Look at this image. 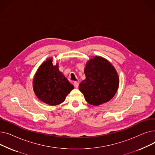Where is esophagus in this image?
Returning <instances> with one entry per match:
<instances>
[{
    "label": "esophagus",
    "mask_w": 155,
    "mask_h": 155,
    "mask_svg": "<svg viewBox=\"0 0 155 155\" xmlns=\"http://www.w3.org/2000/svg\"><path fill=\"white\" fill-rule=\"evenodd\" d=\"M73 85H74V87L75 88H78V85H79V83L78 82H73Z\"/></svg>",
    "instance_id": "obj_1"
}]
</instances>
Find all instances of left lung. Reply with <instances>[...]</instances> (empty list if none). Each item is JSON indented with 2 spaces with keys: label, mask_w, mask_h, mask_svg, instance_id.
<instances>
[{
  "label": "left lung",
  "mask_w": 155,
  "mask_h": 155,
  "mask_svg": "<svg viewBox=\"0 0 155 155\" xmlns=\"http://www.w3.org/2000/svg\"><path fill=\"white\" fill-rule=\"evenodd\" d=\"M85 74L86 78L80 84L79 90L88 103L99 105L114 96L119 87V77L107 60L100 56L94 57L87 63Z\"/></svg>",
  "instance_id": "obj_1"
}]
</instances>
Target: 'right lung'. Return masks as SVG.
Wrapping results in <instances>:
<instances>
[{"instance_id":"obj_1","label":"right lung","mask_w":155,"mask_h":155,"mask_svg":"<svg viewBox=\"0 0 155 155\" xmlns=\"http://www.w3.org/2000/svg\"><path fill=\"white\" fill-rule=\"evenodd\" d=\"M33 88L39 99L48 105H56L64 101L73 85L59 71L58 64L53 66L52 58H49L38 68Z\"/></svg>"}]
</instances>
